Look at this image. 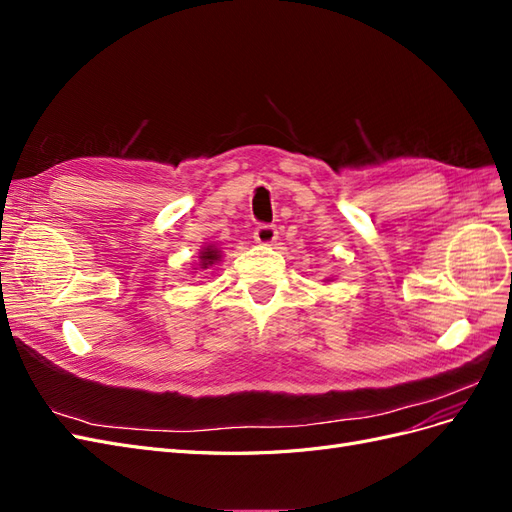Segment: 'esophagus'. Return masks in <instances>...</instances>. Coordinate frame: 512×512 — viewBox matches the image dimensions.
Listing matches in <instances>:
<instances>
[{
  "instance_id": "esophagus-1",
  "label": "esophagus",
  "mask_w": 512,
  "mask_h": 512,
  "mask_svg": "<svg viewBox=\"0 0 512 512\" xmlns=\"http://www.w3.org/2000/svg\"><path fill=\"white\" fill-rule=\"evenodd\" d=\"M254 239L260 245H271L277 239V228L273 224H260L254 230Z\"/></svg>"
}]
</instances>
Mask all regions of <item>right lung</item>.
Returning a JSON list of instances; mask_svg holds the SVG:
<instances>
[{
	"label": "right lung",
	"mask_w": 512,
	"mask_h": 512,
	"mask_svg": "<svg viewBox=\"0 0 512 512\" xmlns=\"http://www.w3.org/2000/svg\"><path fill=\"white\" fill-rule=\"evenodd\" d=\"M218 260H220V250H218V247L207 245V247H203V250H200V269H209Z\"/></svg>",
	"instance_id": "add662e5"
}]
</instances>
